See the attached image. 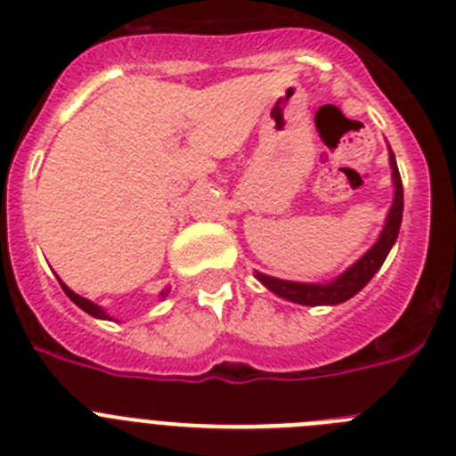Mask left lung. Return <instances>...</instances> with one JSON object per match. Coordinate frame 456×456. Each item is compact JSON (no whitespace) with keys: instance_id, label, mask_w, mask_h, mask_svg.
Returning a JSON list of instances; mask_svg holds the SVG:
<instances>
[{"instance_id":"obj_1","label":"left lung","mask_w":456,"mask_h":456,"mask_svg":"<svg viewBox=\"0 0 456 456\" xmlns=\"http://www.w3.org/2000/svg\"><path fill=\"white\" fill-rule=\"evenodd\" d=\"M390 168H393L395 199L393 205H390L388 219H386L384 231L379 235L377 244L358 263H354L347 272L340 273L331 283H292V281H281V278L256 272L257 281L267 289H272L273 294H278V297L301 305H336L352 299L356 292H361L370 283V278L379 272V267L384 265L390 247H393L397 235H400L402 212H404V189H402V178L400 171H397L393 151H390Z\"/></svg>"}]
</instances>
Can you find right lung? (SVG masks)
Instances as JSON below:
<instances>
[{
	"instance_id": "right-lung-1",
	"label": "right lung",
	"mask_w": 456,
	"mask_h": 456,
	"mask_svg": "<svg viewBox=\"0 0 456 456\" xmlns=\"http://www.w3.org/2000/svg\"><path fill=\"white\" fill-rule=\"evenodd\" d=\"M59 283H61L63 292H66L68 297H70L72 304L79 305V308H82L84 313H88V315H93V317H98V320H109V315H107V313H104L102 308H100L98 304H93V301H88V299H84V297H79V294H75L70 288H68L66 283H63V281H59ZM167 292H168V289H167ZM167 292H162V297H167Z\"/></svg>"
}]
</instances>
